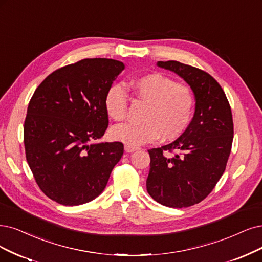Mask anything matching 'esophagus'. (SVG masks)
Listing matches in <instances>:
<instances>
[{
  "instance_id": "esophagus-1",
  "label": "esophagus",
  "mask_w": 262,
  "mask_h": 262,
  "mask_svg": "<svg viewBox=\"0 0 262 262\" xmlns=\"http://www.w3.org/2000/svg\"><path fill=\"white\" fill-rule=\"evenodd\" d=\"M138 149H139L138 147H134V146H129V144H125V151L128 152V153L137 151Z\"/></svg>"
}]
</instances>
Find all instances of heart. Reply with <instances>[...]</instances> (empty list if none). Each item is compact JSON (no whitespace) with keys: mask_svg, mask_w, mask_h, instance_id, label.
I'll list each match as a JSON object with an SVG mask.
<instances>
[{"mask_svg":"<svg viewBox=\"0 0 262 262\" xmlns=\"http://www.w3.org/2000/svg\"><path fill=\"white\" fill-rule=\"evenodd\" d=\"M130 89L148 106L142 123L116 125L111 137L129 146H140L158 139L170 140L186 129L194 110V95L190 87L177 84L161 73H150L130 82ZM105 110L114 121L127 114L128 95L121 84L111 85L104 97Z\"/></svg>","mask_w":262,"mask_h":262,"instance_id":"b5f03b06","label":"heart"}]
</instances>
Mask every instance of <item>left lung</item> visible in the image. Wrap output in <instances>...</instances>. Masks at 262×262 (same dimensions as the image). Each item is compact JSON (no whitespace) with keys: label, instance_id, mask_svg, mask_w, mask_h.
<instances>
[{"label":"left lung","instance_id":"1","mask_svg":"<svg viewBox=\"0 0 262 262\" xmlns=\"http://www.w3.org/2000/svg\"><path fill=\"white\" fill-rule=\"evenodd\" d=\"M158 67L179 75L194 94V115L183 134L171 143L149 151L147 191L160 204L182 208L204 200L224 173L233 141L229 101L207 72L178 61H158ZM182 152L172 158L163 150Z\"/></svg>","mask_w":262,"mask_h":262}]
</instances>
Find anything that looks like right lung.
<instances>
[{
  "instance_id": "right-lung-1",
  "label": "right lung",
  "mask_w": 262,
  "mask_h": 262,
  "mask_svg": "<svg viewBox=\"0 0 262 262\" xmlns=\"http://www.w3.org/2000/svg\"><path fill=\"white\" fill-rule=\"evenodd\" d=\"M124 68L106 58L66 66L48 75L29 102L27 162L44 194L61 205L98 196L123 156L122 142L94 141L108 127L104 97Z\"/></svg>"
}]
</instances>
